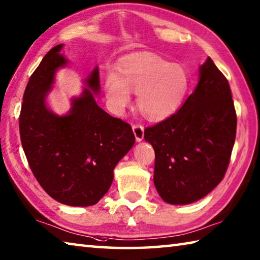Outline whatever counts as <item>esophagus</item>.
Listing matches in <instances>:
<instances>
[{
    "mask_svg": "<svg viewBox=\"0 0 260 260\" xmlns=\"http://www.w3.org/2000/svg\"><path fill=\"white\" fill-rule=\"evenodd\" d=\"M133 133L135 135V139L138 142H141L144 138V127L142 125H133Z\"/></svg>",
    "mask_w": 260,
    "mask_h": 260,
    "instance_id": "1",
    "label": "esophagus"
}]
</instances>
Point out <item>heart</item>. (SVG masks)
I'll return each mask as SVG.
<instances>
[{"instance_id": "heart-1", "label": "heart", "mask_w": 260, "mask_h": 260, "mask_svg": "<svg viewBox=\"0 0 260 260\" xmlns=\"http://www.w3.org/2000/svg\"><path fill=\"white\" fill-rule=\"evenodd\" d=\"M188 74L178 63L155 54H136L124 60L119 74L109 72L105 81L107 100L112 111L121 114L136 92V106L150 120L174 114L187 92Z\"/></svg>"}]
</instances>
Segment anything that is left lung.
<instances>
[{
  "mask_svg": "<svg viewBox=\"0 0 260 260\" xmlns=\"http://www.w3.org/2000/svg\"><path fill=\"white\" fill-rule=\"evenodd\" d=\"M199 74L179 110L144 131L155 153L154 186L167 204H192L214 190L234 145L237 112L228 79L210 58Z\"/></svg>",
  "mask_w": 260,
  "mask_h": 260,
  "instance_id": "8db88e82",
  "label": "left lung"
}]
</instances>
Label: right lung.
<instances>
[{
  "mask_svg": "<svg viewBox=\"0 0 260 260\" xmlns=\"http://www.w3.org/2000/svg\"><path fill=\"white\" fill-rule=\"evenodd\" d=\"M51 49L29 78L19 117L22 149L32 174L48 194L60 204L93 206L106 194L114 168L134 145L129 124L98 106V67L89 74L87 88L72 99L69 114L58 116L46 106L58 68L67 64L60 51Z\"/></svg>",
  "mask_w": 260,
  "mask_h": 260,
  "instance_id": "1",
  "label": "right lung"
}]
</instances>
